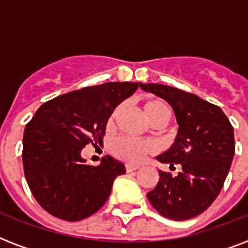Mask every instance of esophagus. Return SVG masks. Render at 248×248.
Instances as JSON below:
<instances>
[{"label": "esophagus", "mask_w": 248, "mask_h": 248, "mask_svg": "<svg viewBox=\"0 0 248 248\" xmlns=\"http://www.w3.org/2000/svg\"><path fill=\"white\" fill-rule=\"evenodd\" d=\"M140 166L139 165H131V164H126L125 165V170L126 172H131V171H135V170H138Z\"/></svg>", "instance_id": "esophagus-1"}]
</instances>
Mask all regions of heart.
<instances>
[{"label":"heart","mask_w":248,"mask_h":248,"mask_svg":"<svg viewBox=\"0 0 248 248\" xmlns=\"http://www.w3.org/2000/svg\"><path fill=\"white\" fill-rule=\"evenodd\" d=\"M120 107H117L109 118V123L114 120L119 113ZM144 113L150 123H166L170 118V108L164 100L157 98H151L144 102ZM111 153L119 159L126 163L137 164L143 159L146 154H150L155 150V144L151 140L134 139L129 137H119L113 140L111 143Z\"/></svg>","instance_id":"heart-1"}]
</instances>
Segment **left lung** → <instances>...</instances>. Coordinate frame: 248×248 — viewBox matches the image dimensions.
Segmentation results:
<instances>
[{"instance_id":"left-lung-1","label":"left lung","mask_w":248,"mask_h":248,"mask_svg":"<svg viewBox=\"0 0 248 248\" xmlns=\"http://www.w3.org/2000/svg\"><path fill=\"white\" fill-rule=\"evenodd\" d=\"M140 88L171 105L179 124L175 143L156 156L172 176L159 170V183L148 199L160 215L175 221L189 220L209 209L222 189L235 155L233 128L220 107L195 94L169 85L140 83Z\"/></svg>"}]
</instances>
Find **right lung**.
<instances>
[{
	"label": "right lung",
	"instance_id": "right-lung-1",
	"mask_svg": "<svg viewBox=\"0 0 248 248\" xmlns=\"http://www.w3.org/2000/svg\"><path fill=\"white\" fill-rule=\"evenodd\" d=\"M139 83L110 82L85 87L48 100L36 111L23 134V170L37 202L54 217L79 221L108 200L124 164L104 156L87 165L80 153L105 135L109 117Z\"/></svg>",
	"mask_w": 248,
	"mask_h": 248
}]
</instances>
